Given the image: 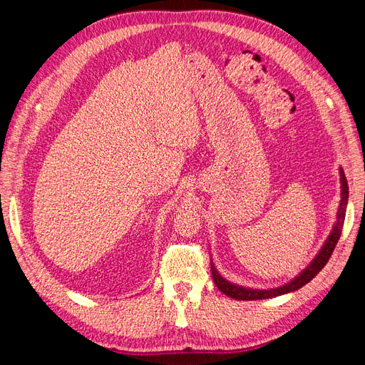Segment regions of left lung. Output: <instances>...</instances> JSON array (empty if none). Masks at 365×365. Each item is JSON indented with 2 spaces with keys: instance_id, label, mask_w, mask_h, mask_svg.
<instances>
[{
  "instance_id": "obj_1",
  "label": "left lung",
  "mask_w": 365,
  "mask_h": 365,
  "mask_svg": "<svg viewBox=\"0 0 365 365\" xmlns=\"http://www.w3.org/2000/svg\"><path fill=\"white\" fill-rule=\"evenodd\" d=\"M341 175V201H339V208H338V215H336V222L330 231V235L327 240L324 242L323 248L319 250L317 254V257L311 262V264L306 269H303L300 274L297 275L295 279H292L289 283H286L283 286H279L275 289H251V288H244V286H239L225 280L222 275H220L215 264L212 263V275H213V282L217 286V289L220 292H224L227 297L235 298V300H263V298H272V297H279L288 292H294L297 289L303 288L306 283L311 282L315 275L324 268V264L329 262L330 256L338 244L339 236H341V230L342 225H344V217H346V207H347V200H349V185L344 170H339Z\"/></svg>"
}]
</instances>
